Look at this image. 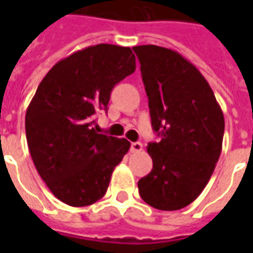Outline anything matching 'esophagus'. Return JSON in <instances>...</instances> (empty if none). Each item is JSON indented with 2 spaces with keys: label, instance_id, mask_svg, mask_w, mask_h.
Returning a JSON list of instances; mask_svg holds the SVG:
<instances>
[{
  "label": "esophagus",
  "instance_id": "obj_1",
  "mask_svg": "<svg viewBox=\"0 0 253 253\" xmlns=\"http://www.w3.org/2000/svg\"><path fill=\"white\" fill-rule=\"evenodd\" d=\"M142 143L141 142H132L131 143V152L132 153H139V152H142Z\"/></svg>",
  "mask_w": 253,
  "mask_h": 253
}]
</instances>
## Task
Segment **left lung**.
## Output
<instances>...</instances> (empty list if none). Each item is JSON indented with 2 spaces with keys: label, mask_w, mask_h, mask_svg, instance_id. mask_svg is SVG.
I'll return each instance as SVG.
<instances>
[{
  "label": "left lung",
  "mask_w": 253,
  "mask_h": 253,
  "mask_svg": "<svg viewBox=\"0 0 253 253\" xmlns=\"http://www.w3.org/2000/svg\"><path fill=\"white\" fill-rule=\"evenodd\" d=\"M141 63L152 127L161 137L148 143L153 169L138 181L149 206L173 211L188 206L210 180L222 150L225 121L214 92L179 52L132 47Z\"/></svg>",
  "instance_id": "obj_1"
}]
</instances>
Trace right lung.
<instances>
[{"label":"right lung","instance_id":"right-lung-1","mask_svg":"<svg viewBox=\"0 0 253 253\" xmlns=\"http://www.w3.org/2000/svg\"><path fill=\"white\" fill-rule=\"evenodd\" d=\"M134 72L130 47L89 46L55 63L31 100L25 114L31 157L54 196L69 206L101 199L130 149L125 138L96 131L93 115L107 110L111 90Z\"/></svg>","mask_w":253,"mask_h":253}]
</instances>
